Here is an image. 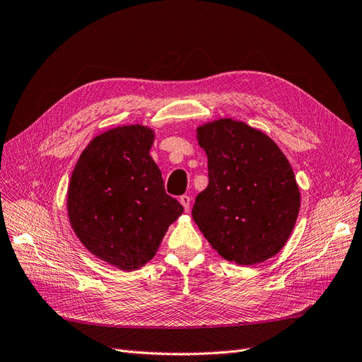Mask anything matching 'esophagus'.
<instances>
[{"label": "esophagus", "instance_id": "1", "mask_svg": "<svg viewBox=\"0 0 362 362\" xmlns=\"http://www.w3.org/2000/svg\"><path fill=\"white\" fill-rule=\"evenodd\" d=\"M180 202H181V205L184 206V210H185V211H189V210H190V202H192L190 196H187V194H182L181 198H180Z\"/></svg>", "mask_w": 362, "mask_h": 362}]
</instances>
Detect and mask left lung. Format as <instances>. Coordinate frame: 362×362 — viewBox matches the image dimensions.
<instances>
[{
    "label": "left lung",
    "mask_w": 362,
    "mask_h": 362,
    "mask_svg": "<svg viewBox=\"0 0 362 362\" xmlns=\"http://www.w3.org/2000/svg\"><path fill=\"white\" fill-rule=\"evenodd\" d=\"M196 140L208 158V185L192 216L208 243L238 266L275 257L300 208L287 157L266 133L231 117L199 125Z\"/></svg>",
    "instance_id": "8db88e82"
}]
</instances>
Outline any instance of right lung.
Masks as SVG:
<instances>
[{
	"mask_svg": "<svg viewBox=\"0 0 362 362\" xmlns=\"http://www.w3.org/2000/svg\"><path fill=\"white\" fill-rule=\"evenodd\" d=\"M156 131L134 124L90 140L72 170L66 210L76 238L92 255L131 272L154 258L182 205L164 192L149 156Z\"/></svg>",
	"mask_w": 362,
	"mask_h": 362,
	"instance_id": "obj_1",
	"label": "right lung"
}]
</instances>
